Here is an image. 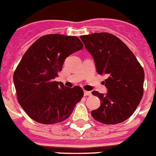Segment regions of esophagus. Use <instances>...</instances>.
<instances>
[{"instance_id":"obj_1","label":"esophagus","mask_w":156,"mask_h":156,"mask_svg":"<svg viewBox=\"0 0 156 156\" xmlns=\"http://www.w3.org/2000/svg\"><path fill=\"white\" fill-rule=\"evenodd\" d=\"M84 95L85 96H90L91 95V92H89V91H84Z\"/></svg>"}]
</instances>
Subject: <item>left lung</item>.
<instances>
[{
    "label": "left lung",
    "instance_id": "8db88e82",
    "mask_svg": "<svg viewBox=\"0 0 156 156\" xmlns=\"http://www.w3.org/2000/svg\"><path fill=\"white\" fill-rule=\"evenodd\" d=\"M94 59L98 74H107L108 93L92 94L101 100L93 110V119L106 125L122 122L130 117L144 94V72L136 56L119 37L109 33H94L80 37Z\"/></svg>",
    "mask_w": 156,
    "mask_h": 156
}]
</instances>
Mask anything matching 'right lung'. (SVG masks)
Wrapping results in <instances>:
<instances>
[{
    "label": "right lung",
    "instance_id": "obj_1",
    "mask_svg": "<svg viewBox=\"0 0 156 156\" xmlns=\"http://www.w3.org/2000/svg\"><path fill=\"white\" fill-rule=\"evenodd\" d=\"M78 37L54 34L39 37L25 52L13 74L19 104L30 118L55 124L71 115L84 92L54 80L65 59L83 48Z\"/></svg>",
    "mask_w": 156,
    "mask_h": 156
}]
</instances>
